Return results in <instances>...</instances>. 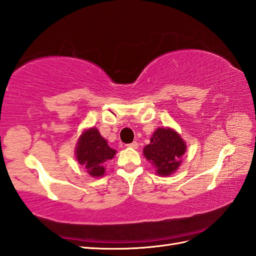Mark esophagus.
Segmentation results:
<instances>
[{"label": "esophagus", "instance_id": "1", "mask_svg": "<svg viewBox=\"0 0 256 256\" xmlns=\"http://www.w3.org/2000/svg\"><path fill=\"white\" fill-rule=\"evenodd\" d=\"M128 147H130V148H134V150H136L138 147V142H132V143H130V144H128L127 145Z\"/></svg>", "mask_w": 256, "mask_h": 256}]
</instances>
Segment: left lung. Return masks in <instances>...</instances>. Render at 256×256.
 Here are the masks:
<instances>
[{"instance_id": "8db88e82", "label": "left lung", "mask_w": 256, "mask_h": 256, "mask_svg": "<svg viewBox=\"0 0 256 256\" xmlns=\"http://www.w3.org/2000/svg\"><path fill=\"white\" fill-rule=\"evenodd\" d=\"M187 150L182 136L172 128H158L150 138V143L143 150L145 158L161 176L173 174L182 164Z\"/></svg>"}]
</instances>
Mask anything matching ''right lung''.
Instances as JSON below:
<instances>
[{
  "label": "right lung",
  "mask_w": 256,
  "mask_h": 256,
  "mask_svg": "<svg viewBox=\"0 0 256 256\" xmlns=\"http://www.w3.org/2000/svg\"><path fill=\"white\" fill-rule=\"evenodd\" d=\"M115 152L97 128L83 131L76 147V160L92 177H102L104 174L106 162L111 160Z\"/></svg>",
  "instance_id": "obj_1"
}]
</instances>
